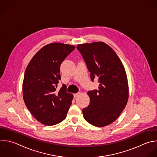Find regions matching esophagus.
<instances>
[{
    "label": "esophagus",
    "mask_w": 157,
    "mask_h": 157,
    "mask_svg": "<svg viewBox=\"0 0 157 157\" xmlns=\"http://www.w3.org/2000/svg\"><path fill=\"white\" fill-rule=\"evenodd\" d=\"M79 95H80V93H79H79H77V94H73L74 98H76V97H78Z\"/></svg>",
    "instance_id": "obj_1"
}]
</instances>
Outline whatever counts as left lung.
Wrapping results in <instances>:
<instances>
[{"mask_svg": "<svg viewBox=\"0 0 157 157\" xmlns=\"http://www.w3.org/2000/svg\"><path fill=\"white\" fill-rule=\"evenodd\" d=\"M92 82L100 83L98 89L88 92L90 101L82 109L84 118L92 125L101 127L115 121L125 108L128 86L125 68L114 50L103 42L78 44Z\"/></svg>", "mask_w": 157, "mask_h": 157, "instance_id": "8db88e82", "label": "left lung"}]
</instances>
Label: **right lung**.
I'll return each mask as SVG.
<instances>
[{
	"mask_svg": "<svg viewBox=\"0 0 157 157\" xmlns=\"http://www.w3.org/2000/svg\"><path fill=\"white\" fill-rule=\"evenodd\" d=\"M75 49L74 46L59 43L43 47L32 59L24 73L22 84L25 104L41 124L51 126L63 121L71 105L73 95L63 84L57 90L61 79L60 65Z\"/></svg>",
	"mask_w": 157,
	"mask_h": 157,
	"instance_id": "right-lung-1",
	"label": "right lung"
}]
</instances>
